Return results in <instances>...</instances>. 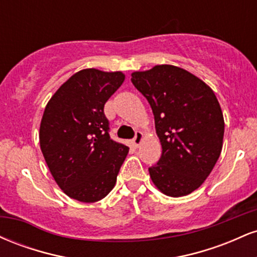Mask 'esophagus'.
Wrapping results in <instances>:
<instances>
[{
  "instance_id": "34e87169",
  "label": "esophagus",
  "mask_w": 257,
  "mask_h": 257,
  "mask_svg": "<svg viewBox=\"0 0 257 257\" xmlns=\"http://www.w3.org/2000/svg\"><path fill=\"white\" fill-rule=\"evenodd\" d=\"M143 133L141 132H137L135 133V137H134V139H133L132 140V143H133V145H134L135 147H138L139 145H140L141 144V141H143Z\"/></svg>"
}]
</instances>
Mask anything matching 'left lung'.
<instances>
[{"label":"left lung","instance_id":"1","mask_svg":"<svg viewBox=\"0 0 257 257\" xmlns=\"http://www.w3.org/2000/svg\"><path fill=\"white\" fill-rule=\"evenodd\" d=\"M132 82L151 106L161 140V158L149 168L153 184L170 197L193 192L222 150L225 122L214 91L173 65L132 73Z\"/></svg>","mask_w":257,"mask_h":257}]
</instances>
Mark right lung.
<instances>
[{"mask_svg":"<svg viewBox=\"0 0 257 257\" xmlns=\"http://www.w3.org/2000/svg\"><path fill=\"white\" fill-rule=\"evenodd\" d=\"M124 81L122 72L82 70L49 100L40 126L43 157L59 187L79 202L110 193L129 147L110 138L104 106Z\"/></svg>","mask_w":257,"mask_h":257,"instance_id":"right-lung-1","label":"right lung"}]
</instances>
